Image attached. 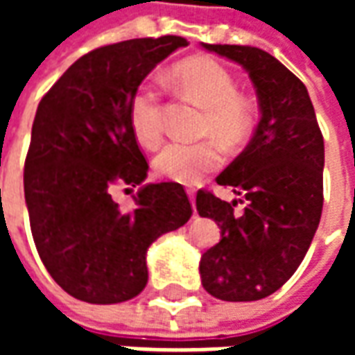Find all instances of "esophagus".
<instances>
[{
	"instance_id": "34e87169",
	"label": "esophagus",
	"mask_w": 355,
	"mask_h": 355,
	"mask_svg": "<svg viewBox=\"0 0 355 355\" xmlns=\"http://www.w3.org/2000/svg\"><path fill=\"white\" fill-rule=\"evenodd\" d=\"M188 198H190V203H192L193 207V203H196V192H193V190H188Z\"/></svg>"
}]
</instances>
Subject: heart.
<instances>
[{
  "label": "heart",
  "mask_w": 355,
  "mask_h": 355,
  "mask_svg": "<svg viewBox=\"0 0 355 355\" xmlns=\"http://www.w3.org/2000/svg\"><path fill=\"white\" fill-rule=\"evenodd\" d=\"M171 80L184 94L205 108L201 132L215 137L224 146H239L251 131L253 114L249 102L238 94V83L213 58H188L173 68ZM129 125L142 146L154 148L162 140V93L155 83L144 81L129 102ZM223 165L215 142H169L157 152L155 171L180 184H198L207 173Z\"/></svg>",
  "instance_id": "heart-1"
}]
</instances>
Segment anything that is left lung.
<instances>
[{
  "label": "left lung",
  "instance_id": "left-lung-1",
  "mask_svg": "<svg viewBox=\"0 0 355 355\" xmlns=\"http://www.w3.org/2000/svg\"><path fill=\"white\" fill-rule=\"evenodd\" d=\"M201 47L249 73L261 108L251 142L216 177L243 196V213L238 201L196 196L200 216L220 228V241L201 257V283L220 300H261L297 272L320 226L323 137L304 83L277 58L251 45Z\"/></svg>",
  "mask_w": 355,
  "mask_h": 355
}]
</instances>
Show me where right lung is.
<instances>
[{
  "label": "right lung",
  "mask_w": 355,
  "mask_h": 355,
  "mask_svg": "<svg viewBox=\"0 0 355 355\" xmlns=\"http://www.w3.org/2000/svg\"><path fill=\"white\" fill-rule=\"evenodd\" d=\"M186 45L163 35L91 51L37 106L24 163L30 228L51 277L78 300L137 297L148 283V247L192 216L182 184H142L148 163L129 125L132 93ZM116 184L141 186L127 214L111 200Z\"/></svg>",
  "instance_id": "add662e5"
}]
</instances>
